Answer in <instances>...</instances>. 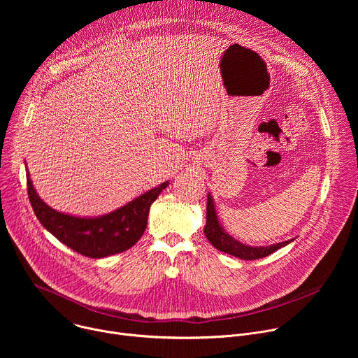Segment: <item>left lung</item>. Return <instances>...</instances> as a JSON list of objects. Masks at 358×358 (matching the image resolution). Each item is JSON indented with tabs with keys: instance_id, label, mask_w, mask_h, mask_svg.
Instances as JSON below:
<instances>
[{
	"instance_id": "left-lung-1",
	"label": "left lung",
	"mask_w": 358,
	"mask_h": 358,
	"mask_svg": "<svg viewBox=\"0 0 358 358\" xmlns=\"http://www.w3.org/2000/svg\"><path fill=\"white\" fill-rule=\"evenodd\" d=\"M203 234H206L208 241L218 250L229 253V255H232V257H236V258L245 259V261L265 258V257H268V255L273 253L275 250L286 246L287 243H290L293 241V239H289V241L279 242V243H275L271 246H248V245L236 241L235 238L228 235L224 231V228L221 227L218 217H217L214 202H213V196L210 194H208V202H207V225H206V228H203Z\"/></svg>"
}]
</instances>
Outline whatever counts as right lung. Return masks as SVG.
<instances>
[{
	"instance_id": "1",
	"label": "right lung",
	"mask_w": 358,
	"mask_h": 358,
	"mask_svg": "<svg viewBox=\"0 0 358 358\" xmlns=\"http://www.w3.org/2000/svg\"><path fill=\"white\" fill-rule=\"evenodd\" d=\"M27 184L29 202L39 222L64 245L93 259L106 258L130 249L145 231L151 203L169 185L166 181L110 214L80 218L48 207L38 196L29 173Z\"/></svg>"
}]
</instances>
